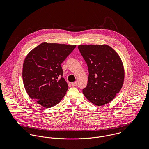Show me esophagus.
<instances>
[{
	"mask_svg": "<svg viewBox=\"0 0 149 149\" xmlns=\"http://www.w3.org/2000/svg\"><path fill=\"white\" fill-rule=\"evenodd\" d=\"M71 85H72V86H76V85H77V82H73V83H71Z\"/></svg>",
	"mask_w": 149,
	"mask_h": 149,
	"instance_id": "1",
	"label": "esophagus"
}]
</instances>
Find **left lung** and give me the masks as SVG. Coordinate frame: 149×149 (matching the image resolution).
<instances>
[{
    "instance_id": "left-lung-1",
    "label": "left lung",
    "mask_w": 149,
    "mask_h": 149,
    "mask_svg": "<svg viewBox=\"0 0 149 149\" xmlns=\"http://www.w3.org/2000/svg\"><path fill=\"white\" fill-rule=\"evenodd\" d=\"M89 76L83 93L92 103L101 106L111 102L122 88L125 68L118 53L107 45H80Z\"/></svg>"
}]
</instances>
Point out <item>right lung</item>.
I'll return each instance as SVG.
<instances>
[{
    "label": "right lung",
    "instance_id": "right-lung-1",
    "mask_svg": "<svg viewBox=\"0 0 149 149\" xmlns=\"http://www.w3.org/2000/svg\"><path fill=\"white\" fill-rule=\"evenodd\" d=\"M76 45L43 42L26 56L22 69L24 88L29 97L41 106L50 108L58 104L68 89L61 63Z\"/></svg>",
    "mask_w": 149,
    "mask_h": 149
}]
</instances>
